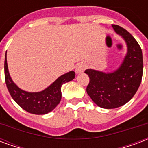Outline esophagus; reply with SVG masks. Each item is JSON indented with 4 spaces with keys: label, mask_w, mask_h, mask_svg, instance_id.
Here are the masks:
<instances>
[{
    "label": "esophagus",
    "mask_w": 148,
    "mask_h": 148,
    "mask_svg": "<svg viewBox=\"0 0 148 148\" xmlns=\"http://www.w3.org/2000/svg\"><path fill=\"white\" fill-rule=\"evenodd\" d=\"M86 69V65L84 64H79L76 66L75 68V73H81L84 72V70Z\"/></svg>",
    "instance_id": "34e87169"
}]
</instances>
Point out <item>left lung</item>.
Here are the masks:
<instances>
[{
    "instance_id": "1",
    "label": "left lung",
    "mask_w": 148,
    "mask_h": 148,
    "mask_svg": "<svg viewBox=\"0 0 148 148\" xmlns=\"http://www.w3.org/2000/svg\"><path fill=\"white\" fill-rule=\"evenodd\" d=\"M127 44L128 52L122 65L113 73L86 69L90 82L86 92L95 104L103 108L123 106L136 94L143 75V55L140 47L130 33L118 25H112Z\"/></svg>"
}]
</instances>
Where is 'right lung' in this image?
<instances>
[{
  "mask_svg": "<svg viewBox=\"0 0 148 148\" xmlns=\"http://www.w3.org/2000/svg\"><path fill=\"white\" fill-rule=\"evenodd\" d=\"M75 73L71 71L58 78L44 90L29 93L18 88L10 77L7 58L4 59V78L8 90L12 97L20 107L26 112L35 115H44L54 109L62 98L61 88L64 83L73 80Z\"/></svg>",
  "mask_w": 148,
  "mask_h": 148,
  "instance_id": "right-lung-1",
  "label": "right lung"
}]
</instances>
